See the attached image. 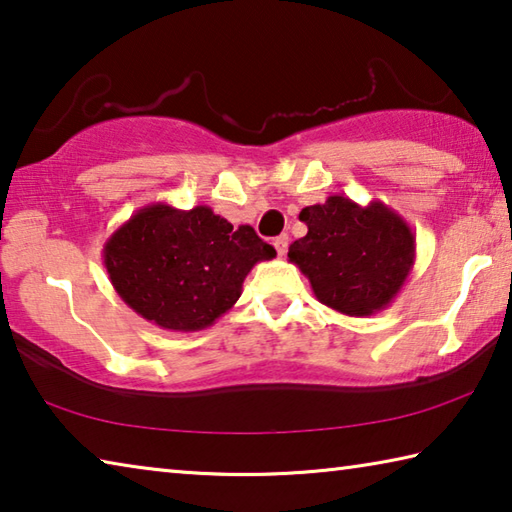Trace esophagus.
<instances>
[{"instance_id":"obj_1","label":"esophagus","mask_w":512,"mask_h":512,"mask_svg":"<svg viewBox=\"0 0 512 512\" xmlns=\"http://www.w3.org/2000/svg\"><path fill=\"white\" fill-rule=\"evenodd\" d=\"M273 246H275V250H277V255H284L287 253V246H289V237L287 235H280V237H275L273 239Z\"/></svg>"}]
</instances>
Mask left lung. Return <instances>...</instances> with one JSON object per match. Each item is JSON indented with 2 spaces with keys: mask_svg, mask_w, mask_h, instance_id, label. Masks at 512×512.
Masks as SVG:
<instances>
[{
  "mask_svg": "<svg viewBox=\"0 0 512 512\" xmlns=\"http://www.w3.org/2000/svg\"><path fill=\"white\" fill-rule=\"evenodd\" d=\"M307 235L289 246L311 291L345 316H372L404 287L415 262V235L400 214L381 201L354 203L329 196L300 212Z\"/></svg>",
  "mask_w": 512,
  "mask_h": 512,
  "instance_id": "left-lung-1",
  "label": "left lung"
}]
</instances>
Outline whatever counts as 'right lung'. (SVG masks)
Returning <instances> with one entry per match:
<instances>
[{"instance_id": "obj_1", "label": "right lung", "mask_w": 512, "mask_h": 512, "mask_svg": "<svg viewBox=\"0 0 512 512\" xmlns=\"http://www.w3.org/2000/svg\"><path fill=\"white\" fill-rule=\"evenodd\" d=\"M275 248L250 225L232 228L212 207L137 210L103 246V266L135 314L171 332L214 325L241 296L246 275Z\"/></svg>"}]
</instances>
